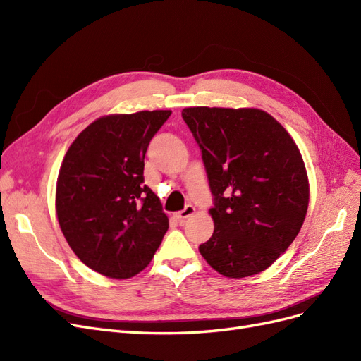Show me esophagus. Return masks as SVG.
<instances>
[{"mask_svg": "<svg viewBox=\"0 0 361 361\" xmlns=\"http://www.w3.org/2000/svg\"><path fill=\"white\" fill-rule=\"evenodd\" d=\"M194 212H195V207L192 204H187L182 211L176 212V218L179 221H183V220H187V218H190Z\"/></svg>", "mask_w": 361, "mask_h": 361, "instance_id": "obj_1", "label": "esophagus"}]
</instances>
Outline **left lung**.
<instances>
[{"label":"left lung","instance_id":"left-lung-1","mask_svg":"<svg viewBox=\"0 0 361 361\" xmlns=\"http://www.w3.org/2000/svg\"><path fill=\"white\" fill-rule=\"evenodd\" d=\"M202 150L214 197V233L199 247L231 279L259 274L297 238L309 206V180L288 130L256 108H183Z\"/></svg>","mask_w":361,"mask_h":361}]
</instances>
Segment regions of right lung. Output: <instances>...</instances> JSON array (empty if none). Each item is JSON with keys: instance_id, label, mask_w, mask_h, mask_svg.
<instances>
[{"instance_id": "obj_1", "label": "right lung", "mask_w": 361, "mask_h": 361, "mask_svg": "<svg viewBox=\"0 0 361 361\" xmlns=\"http://www.w3.org/2000/svg\"><path fill=\"white\" fill-rule=\"evenodd\" d=\"M170 114L101 117L64 155L56 192L61 232L82 264L102 276L138 274L167 232L169 218L143 171L150 140Z\"/></svg>"}]
</instances>
